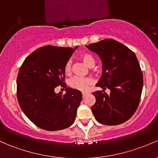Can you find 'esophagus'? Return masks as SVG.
Masks as SVG:
<instances>
[{
    "label": "esophagus",
    "instance_id": "34e87169",
    "mask_svg": "<svg viewBox=\"0 0 158 158\" xmlns=\"http://www.w3.org/2000/svg\"><path fill=\"white\" fill-rule=\"evenodd\" d=\"M86 95H87V93H85V92L82 93V98H85Z\"/></svg>",
    "mask_w": 158,
    "mask_h": 158
}]
</instances>
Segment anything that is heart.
<instances>
[{
  "label": "heart",
  "mask_w": 158,
  "mask_h": 158,
  "mask_svg": "<svg viewBox=\"0 0 158 158\" xmlns=\"http://www.w3.org/2000/svg\"><path fill=\"white\" fill-rule=\"evenodd\" d=\"M80 58L86 65L89 66H93L94 64V59L92 54L89 53H83L80 55ZM64 73L66 75L71 73L72 71V61L71 60H68L64 66ZM93 84V80L91 78L85 77L82 78L79 76H74L71 78L69 81V87L76 90L81 91V92H86Z\"/></svg>",
  "instance_id": "heart-1"
}]
</instances>
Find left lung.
I'll return each mask as SVG.
<instances>
[{
  "label": "left lung",
  "mask_w": 158,
  "mask_h": 158,
  "mask_svg": "<svg viewBox=\"0 0 158 158\" xmlns=\"http://www.w3.org/2000/svg\"><path fill=\"white\" fill-rule=\"evenodd\" d=\"M86 47L102 60V76L96 86L104 90L92 92L96 101L92 110L96 120L109 126L125 123L137 110L143 87V74L135 53L111 39ZM107 88L110 94L104 91Z\"/></svg>",
  "instance_id": "left-lung-1"
}]
</instances>
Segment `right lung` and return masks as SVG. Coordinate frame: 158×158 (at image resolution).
Masks as SVG:
<instances>
[{
  "label": "right lung",
  "mask_w": 158,
  "mask_h": 158,
  "mask_svg": "<svg viewBox=\"0 0 158 158\" xmlns=\"http://www.w3.org/2000/svg\"><path fill=\"white\" fill-rule=\"evenodd\" d=\"M74 51L44 46L29 54L20 66L16 79L18 102L26 117L41 129L61 130L74 123L82 93L70 88L64 94L54 92L57 86L66 87L64 66Z\"/></svg>",
  "instance_id": "obj_1"
}]
</instances>
